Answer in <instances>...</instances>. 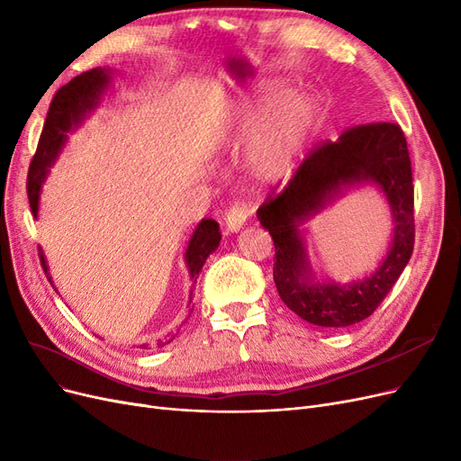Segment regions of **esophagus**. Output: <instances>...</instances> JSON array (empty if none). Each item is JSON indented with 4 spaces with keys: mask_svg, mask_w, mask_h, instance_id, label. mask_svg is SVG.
I'll use <instances>...</instances> for the list:
<instances>
[{
    "mask_svg": "<svg viewBox=\"0 0 461 461\" xmlns=\"http://www.w3.org/2000/svg\"><path fill=\"white\" fill-rule=\"evenodd\" d=\"M249 212H251V208H249L248 202H244V200L232 202L229 205V210L225 212V225H227V229L230 232L240 230L244 227V223H246Z\"/></svg>",
    "mask_w": 461,
    "mask_h": 461,
    "instance_id": "esophagus-1",
    "label": "esophagus"
}]
</instances>
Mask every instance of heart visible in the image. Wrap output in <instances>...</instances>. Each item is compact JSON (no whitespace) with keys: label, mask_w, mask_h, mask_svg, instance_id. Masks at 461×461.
<instances>
[{"label":"heart","mask_w":461,"mask_h":461,"mask_svg":"<svg viewBox=\"0 0 461 461\" xmlns=\"http://www.w3.org/2000/svg\"><path fill=\"white\" fill-rule=\"evenodd\" d=\"M278 93L280 87L271 86L248 101L238 113L232 130V137L238 139L253 133L246 150V166L263 181H278L288 176L314 123V103L303 93L280 99L263 118Z\"/></svg>","instance_id":"1"}]
</instances>
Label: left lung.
<instances>
[{"mask_svg": "<svg viewBox=\"0 0 461 461\" xmlns=\"http://www.w3.org/2000/svg\"><path fill=\"white\" fill-rule=\"evenodd\" d=\"M362 182H375L390 200L395 234L388 258L364 281L312 285L296 227L343 185ZM258 217L273 236V276L285 307L322 328H345L368 319L414 251V185L402 128L387 120L370 122L347 128L338 140L316 142L290 181L259 205Z\"/></svg>", "mask_w": 461, "mask_h": 461, "instance_id": "1", "label": "left lung"}]
</instances>
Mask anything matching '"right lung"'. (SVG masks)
I'll list each match as a JSON object with an SVG mask.
<instances>
[{"mask_svg":"<svg viewBox=\"0 0 461 461\" xmlns=\"http://www.w3.org/2000/svg\"><path fill=\"white\" fill-rule=\"evenodd\" d=\"M108 79H110L108 70L93 68V70H87L84 74L76 76L67 86H62L55 93V97L50 104V113H47V118L43 123L40 140H38L36 154H34V158H32L30 169H28L26 190H28L30 210H32V213H34V217L38 215L41 183L45 181L47 171H50L60 149L65 147L67 133L72 130V125L79 123V120L86 116V113H89L91 108L97 106L99 97L104 91ZM219 242H221V232H219L217 221L203 219L202 223L196 227L193 238H190L186 253H185L190 278H193L194 284H196L198 273L202 271L205 259L210 258V253L215 251ZM40 261H41V267L47 275V265H45L41 251H40ZM50 282H51V278H50ZM190 301H188V305H190Z\"/></svg>","mask_w":461,"mask_h":461,"instance_id":"right-lung-1","label":"right lung"}]
</instances>
